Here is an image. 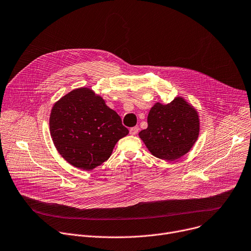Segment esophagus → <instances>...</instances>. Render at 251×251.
<instances>
[{"mask_svg":"<svg viewBox=\"0 0 251 251\" xmlns=\"http://www.w3.org/2000/svg\"><path fill=\"white\" fill-rule=\"evenodd\" d=\"M138 131H139V127L138 126H135V127L130 128V134L131 135H136V134L138 133Z\"/></svg>","mask_w":251,"mask_h":251,"instance_id":"obj_1","label":"esophagus"}]
</instances>
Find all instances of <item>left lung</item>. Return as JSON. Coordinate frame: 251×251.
I'll use <instances>...</instances> for the list:
<instances>
[{"label":"left lung","instance_id":"1","mask_svg":"<svg viewBox=\"0 0 251 251\" xmlns=\"http://www.w3.org/2000/svg\"><path fill=\"white\" fill-rule=\"evenodd\" d=\"M147 123L139 137L153 156L165 161L177 160L188 153L200 131L198 112L180 96L166 105L155 103Z\"/></svg>","mask_w":251,"mask_h":251}]
</instances>
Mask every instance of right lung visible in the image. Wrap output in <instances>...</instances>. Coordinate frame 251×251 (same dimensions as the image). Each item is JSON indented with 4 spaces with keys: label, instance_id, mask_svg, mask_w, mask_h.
<instances>
[{
    "label": "right lung",
    "instance_id": "1",
    "mask_svg": "<svg viewBox=\"0 0 251 251\" xmlns=\"http://www.w3.org/2000/svg\"><path fill=\"white\" fill-rule=\"evenodd\" d=\"M50 133L56 149L68 163L90 171L108 160L129 130L100 95L82 87L54 104Z\"/></svg>",
    "mask_w": 251,
    "mask_h": 251
}]
</instances>
